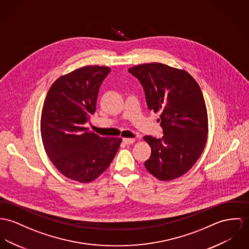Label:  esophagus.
<instances>
[{
    "instance_id": "obj_1",
    "label": "esophagus",
    "mask_w": 249,
    "mask_h": 249,
    "mask_svg": "<svg viewBox=\"0 0 249 249\" xmlns=\"http://www.w3.org/2000/svg\"><path fill=\"white\" fill-rule=\"evenodd\" d=\"M134 141L135 140L134 138H123V143L126 144V145H131V144L134 143Z\"/></svg>"
}]
</instances>
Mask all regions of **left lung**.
I'll return each instance as SVG.
<instances>
[{"label": "left lung", "instance_id": "8db88e82", "mask_svg": "<svg viewBox=\"0 0 249 249\" xmlns=\"http://www.w3.org/2000/svg\"><path fill=\"white\" fill-rule=\"evenodd\" d=\"M145 92L149 110L159 112L163 136H144L152 154L145 168L162 181L178 178L192 169L207 142L208 113L202 91L185 70L163 63L130 68Z\"/></svg>", "mask_w": 249, "mask_h": 249}]
</instances>
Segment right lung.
<instances>
[{
	"label": "right lung",
	"mask_w": 249,
	"mask_h": 249,
	"mask_svg": "<svg viewBox=\"0 0 249 249\" xmlns=\"http://www.w3.org/2000/svg\"><path fill=\"white\" fill-rule=\"evenodd\" d=\"M111 72L107 66H85L58 77L43 103L40 134L44 150L60 173L89 183L105 172L121 138L100 137L85 123L96 112L99 87Z\"/></svg>",
	"instance_id": "1"
}]
</instances>
